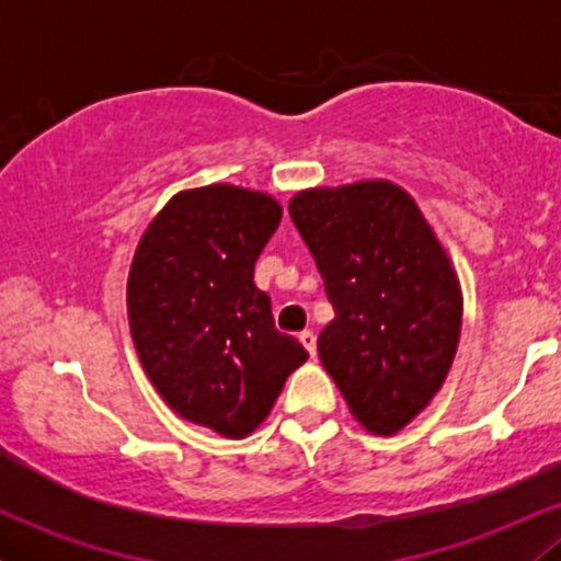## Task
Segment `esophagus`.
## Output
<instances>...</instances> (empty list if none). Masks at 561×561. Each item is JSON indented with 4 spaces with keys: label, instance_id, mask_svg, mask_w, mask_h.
<instances>
[{
    "label": "esophagus",
    "instance_id": "34e87169",
    "mask_svg": "<svg viewBox=\"0 0 561 561\" xmlns=\"http://www.w3.org/2000/svg\"><path fill=\"white\" fill-rule=\"evenodd\" d=\"M298 340L302 343V347H306V351L311 353V356H317V334H313L311 330H302L298 334Z\"/></svg>",
    "mask_w": 561,
    "mask_h": 561
}]
</instances>
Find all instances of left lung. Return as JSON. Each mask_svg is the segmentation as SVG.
<instances>
[{
    "label": "left lung",
    "mask_w": 561,
    "mask_h": 561,
    "mask_svg": "<svg viewBox=\"0 0 561 561\" xmlns=\"http://www.w3.org/2000/svg\"><path fill=\"white\" fill-rule=\"evenodd\" d=\"M289 216L334 308L319 334L321 364L366 430L398 433L454 364V268L414 199L390 182L300 192Z\"/></svg>",
    "instance_id": "8db88e82"
}]
</instances>
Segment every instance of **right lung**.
<instances>
[{"instance_id": "obj_1", "label": "right lung", "mask_w": 561, "mask_h": 561, "mask_svg": "<svg viewBox=\"0 0 561 561\" xmlns=\"http://www.w3.org/2000/svg\"><path fill=\"white\" fill-rule=\"evenodd\" d=\"M279 218L261 192H182L145 231L128 274V327L147 377L179 416L224 437L253 433L308 358L253 282Z\"/></svg>"}]
</instances>
